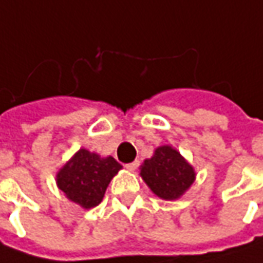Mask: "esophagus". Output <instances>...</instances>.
<instances>
[{
  "label": "esophagus",
  "mask_w": 263,
  "mask_h": 263,
  "mask_svg": "<svg viewBox=\"0 0 263 263\" xmlns=\"http://www.w3.org/2000/svg\"><path fill=\"white\" fill-rule=\"evenodd\" d=\"M138 165H139V161H138V160H135V161H132V162H129V164H126L125 167H126L128 170H131V171H134V170L138 168Z\"/></svg>",
  "instance_id": "34e87169"
}]
</instances>
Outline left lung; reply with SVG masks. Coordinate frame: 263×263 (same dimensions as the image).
I'll return each mask as SVG.
<instances>
[{
    "label": "left lung",
    "mask_w": 263,
    "mask_h": 263,
    "mask_svg": "<svg viewBox=\"0 0 263 263\" xmlns=\"http://www.w3.org/2000/svg\"><path fill=\"white\" fill-rule=\"evenodd\" d=\"M141 177L160 199H180L194 183L196 171L173 146H158L141 165Z\"/></svg>",
    "instance_id": "1"
}]
</instances>
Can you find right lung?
Listing matches in <instances>:
<instances>
[{"label": "right lung", "mask_w": 263, "mask_h": 263, "mask_svg": "<svg viewBox=\"0 0 263 263\" xmlns=\"http://www.w3.org/2000/svg\"><path fill=\"white\" fill-rule=\"evenodd\" d=\"M122 165L114 157H105L79 149L57 173V187L66 197L83 209L98 206L109 183Z\"/></svg>", "instance_id": "1"}]
</instances>
